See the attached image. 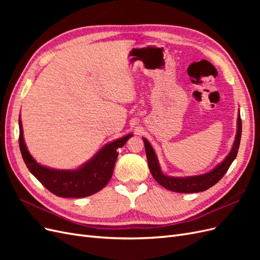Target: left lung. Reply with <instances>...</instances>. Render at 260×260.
I'll list each match as a JSON object with an SVG mask.
<instances>
[{"instance_id": "obj_1", "label": "left lung", "mask_w": 260, "mask_h": 260, "mask_svg": "<svg viewBox=\"0 0 260 260\" xmlns=\"http://www.w3.org/2000/svg\"><path fill=\"white\" fill-rule=\"evenodd\" d=\"M241 135H242V121L240 113L238 116L237 121V135H235L234 143L232 145V148L230 153L225 156V158L218 164L215 168H212L210 171L206 172V174L198 175V176H188V177H171L165 175L160 165L157 158V155L154 151L153 146L145 138L143 139L144 146H145V153L146 158L148 162V168L153 178L158 182L161 186L167 188L172 192L178 193H199L206 191L207 188L215 185L218 181L221 179L225 172L231 166V164L235 159V157L238 155V151L240 147V141H241Z\"/></svg>"}]
</instances>
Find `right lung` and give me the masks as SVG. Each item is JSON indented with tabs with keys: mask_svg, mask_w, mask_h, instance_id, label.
Wrapping results in <instances>:
<instances>
[{
	"mask_svg": "<svg viewBox=\"0 0 260 260\" xmlns=\"http://www.w3.org/2000/svg\"><path fill=\"white\" fill-rule=\"evenodd\" d=\"M19 147L29 171L53 194L59 198L81 199L101 191L111 180L118 148L122 147L132 133L112 141L102 147L91 159L77 169H54L43 166L30 155L23 140L22 123L19 116Z\"/></svg>",
	"mask_w": 260,
	"mask_h": 260,
	"instance_id": "1",
	"label": "right lung"
}]
</instances>
